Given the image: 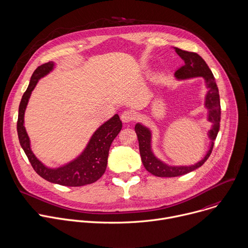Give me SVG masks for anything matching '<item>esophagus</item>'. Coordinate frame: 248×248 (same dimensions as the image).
Listing matches in <instances>:
<instances>
[{"label":"esophagus","mask_w":248,"mask_h":248,"mask_svg":"<svg viewBox=\"0 0 248 248\" xmlns=\"http://www.w3.org/2000/svg\"><path fill=\"white\" fill-rule=\"evenodd\" d=\"M137 119V115L136 113L131 110V109H128V110H125L122 112L121 114V120L125 123H129V122H132V121H135Z\"/></svg>","instance_id":"obj_1"}]
</instances>
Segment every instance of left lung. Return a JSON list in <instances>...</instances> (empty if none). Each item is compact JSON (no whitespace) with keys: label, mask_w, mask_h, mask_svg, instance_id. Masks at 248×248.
<instances>
[{"label":"left lung","mask_w":248,"mask_h":248,"mask_svg":"<svg viewBox=\"0 0 248 248\" xmlns=\"http://www.w3.org/2000/svg\"><path fill=\"white\" fill-rule=\"evenodd\" d=\"M176 53L184 60L185 64L181 66L176 72L175 75L178 79H186L190 77H200L202 76L205 79L206 86L208 89L206 100H205V107L209 110L208 119L213 124L212 129L209 131V138L212 140L210 150L208 151L207 155L204 158L191 166H168L167 164L163 163L159 159H157L153 152L151 146V131L144 126L140 125V123L136 124L135 131L138 136L139 140V147H140V155L141 157L142 164L144 168L157 177H178L185 174H187L202 165L208 159L210 156L214 142L213 140L216 139L217 134L219 132L220 121H221V106H220V96L218 87L215 81V78L204 62V60L196 53L186 52L184 49L175 47Z\"/></svg>","instance_id":"left-lung-1"}]
</instances>
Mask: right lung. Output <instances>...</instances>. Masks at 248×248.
<instances>
[{
    "label": "right lung",
    "instance_id": "add662e5",
    "mask_svg": "<svg viewBox=\"0 0 248 248\" xmlns=\"http://www.w3.org/2000/svg\"><path fill=\"white\" fill-rule=\"evenodd\" d=\"M54 67V62H48L36 68L33 72L29 86L22 95L18 109L17 134L21 147L28 157L33 169L43 179L67 186H81L92 184L100 179L106 172L108 157L111 142L122 129V122L115 114L111 119L103 124L91 138L83 154L65 166L58 169H49L39 161L30 148V140L23 125L24 112L30 94L38 80L46 75Z\"/></svg>",
    "mask_w": 248,
    "mask_h": 248
}]
</instances>
